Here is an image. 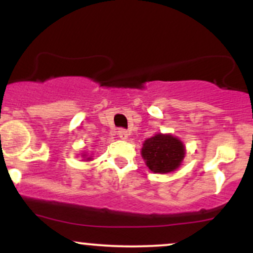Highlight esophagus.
<instances>
[{
  "label": "esophagus",
  "instance_id": "34e87169",
  "mask_svg": "<svg viewBox=\"0 0 253 253\" xmlns=\"http://www.w3.org/2000/svg\"><path fill=\"white\" fill-rule=\"evenodd\" d=\"M118 135L120 136L121 139H127V138H128V135H129V132L127 129H125V128H119Z\"/></svg>",
  "mask_w": 253,
  "mask_h": 253
}]
</instances>
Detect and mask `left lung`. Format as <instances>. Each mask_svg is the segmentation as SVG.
I'll use <instances>...</instances> for the list:
<instances>
[{"mask_svg": "<svg viewBox=\"0 0 253 253\" xmlns=\"http://www.w3.org/2000/svg\"><path fill=\"white\" fill-rule=\"evenodd\" d=\"M182 141L170 134H157L145 141L141 156L146 165L156 173H167L176 170L184 158Z\"/></svg>", "mask_w": 253, "mask_h": 253, "instance_id": "obj_1", "label": "left lung"}]
</instances>
